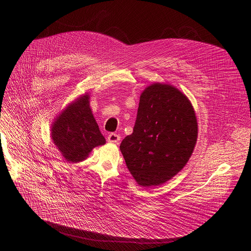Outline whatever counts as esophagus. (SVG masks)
Listing matches in <instances>:
<instances>
[{
	"instance_id": "34e87169",
	"label": "esophagus",
	"mask_w": 251,
	"mask_h": 251,
	"mask_svg": "<svg viewBox=\"0 0 251 251\" xmlns=\"http://www.w3.org/2000/svg\"><path fill=\"white\" fill-rule=\"evenodd\" d=\"M107 140H108L109 143H113V144H118L119 140H121V137H119L117 134H109L108 137H107Z\"/></svg>"
}]
</instances>
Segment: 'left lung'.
Listing matches in <instances>:
<instances>
[{
	"label": "left lung",
	"mask_w": 251,
	"mask_h": 251,
	"mask_svg": "<svg viewBox=\"0 0 251 251\" xmlns=\"http://www.w3.org/2000/svg\"><path fill=\"white\" fill-rule=\"evenodd\" d=\"M197 136L196 114L186 95L169 83L154 82L142 92L133 134L119 148L138 185L155 187L184 169Z\"/></svg>",
	"instance_id": "left-lung-1"
}]
</instances>
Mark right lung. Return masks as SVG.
I'll return each mask as SVG.
<instances>
[{
    "mask_svg": "<svg viewBox=\"0 0 251 251\" xmlns=\"http://www.w3.org/2000/svg\"><path fill=\"white\" fill-rule=\"evenodd\" d=\"M51 138L69 163L85 160L95 147L105 144L106 140L92 113L89 93L69 103L59 113L51 127Z\"/></svg>",
    "mask_w": 251,
    "mask_h": 251,
    "instance_id": "obj_1",
    "label": "right lung"
}]
</instances>
